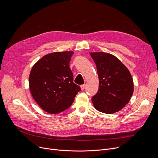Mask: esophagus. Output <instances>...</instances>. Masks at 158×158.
Segmentation results:
<instances>
[{
    "label": "esophagus",
    "mask_w": 158,
    "mask_h": 158,
    "mask_svg": "<svg viewBox=\"0 0 158 158\" xmlns=\"http://www.w3.org/2000/svg\"><path fill=\"white\" fill-rule=\"evenodd\" d=\"M81 90H84L85 89V87H86V85L85 84V85H81Z\"/></svg>",
    "instance_id": "1"
}]
</instances>
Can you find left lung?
<instances>
[{
	"mask_svg": "<svg viewBox=\"0 0 158 158\" xmlns=\"http://www.w3.org/2000/svg\"><path fill=\"white\" fill-rule=\"evenodd\" d=\"M99 79L98 92L92 101L95 108L106 114L121 110L133 94V79L128 69L118 58L103 52H90Z\"/></svg>",
	"mask_w": 158,
	"mask_h": 158,
	"instance_id": "8db88e82",
	"label": "left lung"
}]
</instances>
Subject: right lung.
<instances>
[{
	"instance_id": "add662e5",
	"label": "right lung",
	"mask_w": 158,
	"mask_h": 158,
	"mask_svg": "<svg viewBox=\"0 0 158 158\" xmlns=\"http://www.w3.org/2000/svg\"><path fill=\"white\" fill-rule=\"evenodd\" d=\"M73 54V51L48 54L31 70L29 84L31 95L41 108L50 114H57L68 109L81 90L73 83L69 66Z\"/></svg>"
}]
</instances>
